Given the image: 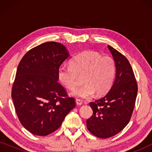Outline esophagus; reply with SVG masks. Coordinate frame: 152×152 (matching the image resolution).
<instances>
[{
  "instance_id": "34e87169",
  "label": "esophagus",
  "mask_w": 152,
  "mask_h": 152,
  "mask_svg": "<svg viewBox=\"0 0 152 152\" xmlns=\"http://www.w3.org/2000/svg\"><path fill=\"white\" fill-rule=\"evenodd\" d=\"M75 102H76L77 105V106H81V105H82V104H83L82 101V100H80V99H76Z\"/></svg>"
}]
</instances>
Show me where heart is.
I'll list each match as a JSON object with an SVG mask.
<instances>
[{"label": "heart", "mask_w": 152, "mask_h": 152, "mask_svg": "<svg viewBox=\"0 0 152 152\" xmlns=\"http://www.w3.org/2000/svg\"><path fill=\"white\" fill-rule=\"evenodd\" d=\"M116 66L109 56H101L92 51H84L70 60V66H61L57 71L58 80L66 88L72 90L82 76L83 85L71 92V95L86 99L96 92L102 95L111 88L115 78Z\"/></svg>", "instance_id": "b5f03b06"}]
</instances>
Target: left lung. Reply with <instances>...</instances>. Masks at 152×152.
<instances>
[{
  "label": "left lung",
  "mask_w": 152,
  "mask_h": 152,
  "mask_svg": "<svg viewBox=\"0 0 152 152\" xmlns=\"http://www.w3.org/2000/svg\"><path fill=\"white\" fill-rule=\"evenodd\" d=\"M115 63V79L102 97L90 102L93 113L86 126L94 136L108 138L121 132L129 122L136 102L138 85L128 59L108 45Z\"/></svg>",
  "instance_id": "1"
}]
</instances>
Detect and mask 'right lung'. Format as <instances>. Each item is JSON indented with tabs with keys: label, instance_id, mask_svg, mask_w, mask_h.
Instances as JSON below:
<instances>
[{
	"label": "right lung",
	"instance_id": "right-lung-1",
	"mask_svg": "<svg viewBox=\"0 0 152 152\" xmlns=\"http://www.w3.org/2000/svg\"><path fill=\"white\" fill-rule=\"evenodd\" d=\"M69 57L64 45L50 41L31 49L18 64L12 98L20 123L34 135L55 132L75 107L57 82L58 69Z\"/></svg>",
	"mask_w": 152,
	"mask_h": 152
}]
</instances>
